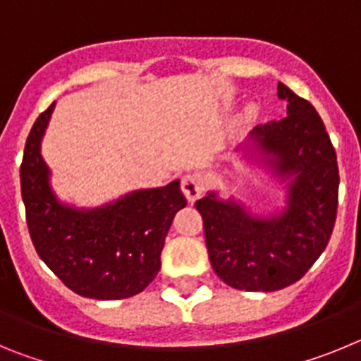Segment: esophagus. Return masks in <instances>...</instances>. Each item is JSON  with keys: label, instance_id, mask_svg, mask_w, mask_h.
Instances as JSON below:
<instances>
[{"label": "esophagus", "instance_id": "obj_1", "mask_svg": "<svg viewBox=\"0 0 361 361\" xmlns=\"http://www.w3.org/2000/svg\"><path fill=\"white\" fill-rule=\"evenodd\" d=\"M180 190H183V193H184V197L188 199V202H195L204 190L202 175L195 173V171H191V173L184 175L183 180H180Z\"/></svg>", "mask_w": 361, "mask_h": 361}]
</instances>
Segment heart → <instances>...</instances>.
I'll return each mask as SVG.
<instances>
[{
  "mask_svg": "<svg viewBox=\"0 0 361 361\" xmlns=\"http://www.w3.org/2000/svg\"><path fill=\"white\" fill-rule=\"evenodd\" d=\"M257 106L255 104H247V106L244 108V111H242L240 116V123H250V121H253L255 117H257Z\"/></svg>",
  "mask_w": 361,
  "mask_h": 361,
  "instance_id": "1",
  "label": "heart"
}]
</instances>
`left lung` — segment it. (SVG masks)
<instances>
[{
	"instance_id": "1",
	"label": "left lung",
	"mask_w": 361,
	"mask_h": 361,
	"mask_svg": "<svg viewBox=\"0 0 361 361\" xmlns=\"http://www.w3.org/2000/svg\"><path fill=\"white\" fill-rule=\"evenodd\" d=\"M276 95L286 117L257 126L235 155L279 184L283 206L253 209L219 190L195 202L213 271L240 291H279L302 279L325 250L336 219L340 177L324 123L282 82Z\"/></svg>"
}]
</instances>
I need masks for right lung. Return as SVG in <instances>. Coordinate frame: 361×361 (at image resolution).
Wrapping results in <instances>:
<instances>
[{
    "mask_svg": "<svg viewBox=\"0 0 361 361\" xmlns=\"http://www.w3.org/2000/svg\"><path fill=\"white\" fill-rule=\"evenodd\" d=\"M56 103L32 126L21 164V195L37 255L78 295L121 300L141 293L161 269L173 216L186 208L178 180L133 190L97 208L57 197L41 142Z\"/></svg>",
    "mask_w": 361,
    "mask_h": 361,
    "instance_id": "add662e5",
    "label": "right lung"
}]
</instances>
